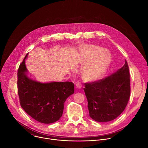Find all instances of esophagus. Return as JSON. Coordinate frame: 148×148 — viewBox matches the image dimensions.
<instances>
[{"label":"esophagus","instance_id":"obj_1","mask_svg":"<svg viewBox=\"0 0 148 148\" xmlns=\"http://www.w3.org/2000/svg\"><path fill=\"white\" fill-rule=\"evenodd\" d=\"M75 87H76V88H77V89H81L82 87V85H81V82H77V84H75Z\"/></svg>","mask_w":148,"mask_h":148}]
</instances>
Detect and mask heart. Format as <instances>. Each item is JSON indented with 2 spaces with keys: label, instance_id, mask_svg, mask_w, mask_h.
<instances>
[{
  "label": "heart",
  "instance_id": "heart-1",
  "mask_svg": "<svg viewBox=\"0 0 148 148\" xmlns=\"http://www.w3.org/2000/svg\"><path fill=\"white\" fill-rule=\"evenodd\" d=\"M79 52L84 64H88L83 71L84 78L88 81L99 78L109 65L108 54L101 47L87 45L81 46Z\"/></svg>",
  "mask_w": 148,
  "mask_h": 148
}]
</instances>
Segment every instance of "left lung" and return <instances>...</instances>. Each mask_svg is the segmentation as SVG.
Listing matches in <instances>:
<instances>
[{"label": "left lung", "mask_w": 148, "mask_h": 148, "mask_svg": "<svg viewBox=\"0 0 148 148\" xmlns=\"http://www.w3.org/2000/svg\"><path fill=\"white\" fill-rule=\"evenodd\" d=\"M88 101L90 116L97 122L116 118L125 110L130 97V74L126 60L124 65L109 77L84 88Z\"/></svg>", "instance_id": "1"}]
</instances>
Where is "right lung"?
I'll use <instances>...</instances> for the list:
<instances>
[{"label": "right lung", "instance_id": "right-lung-1", "mask_svg": "<svg viewBox=\"0 0 148 148\" xmlns=\"http://www.w3.org/2000/svg\"><path fill=\"white\" fill-rule=\"evenodd\" d=\"M28 53L17 71V88L21 107L36 121L51 123L60 119L64 102L74 94L72 82H42L30 77L26 66Z\"/></svg>", "mask_w": 148, "mask_h": 148}]
</instances>
